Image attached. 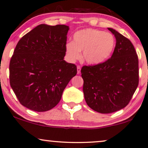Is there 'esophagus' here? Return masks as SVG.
Returning a JSON list of instances; mask_svg holds the SVG:
<instances>
[{
	"instance_id": "34e87169",
	"label": "esophagus",
	"mask_w": 148,
	"mask_h": 148,
	"mask_svg": "<svg viewBox=\"0 0 148 148\" xmlns=\"http://www.w3.org/2000/svg\"><path fill=\"white\" fill-rule=\"evenodd\" d=\"M81 67H80L79 65H78V66H77V74H79L80 73H81Z\"/></svg>"
}]
</instances>
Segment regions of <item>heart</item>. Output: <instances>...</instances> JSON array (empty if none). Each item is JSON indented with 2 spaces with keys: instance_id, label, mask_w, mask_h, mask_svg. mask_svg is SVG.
Segmentation results:
<instances>
[{
  "instance_id": "heart-1",
  "label": "heart",
  "mask_w": 148,
  "mask_h": 148,
  "mask_svg": "<svg viewBox=\"0 0 148 148\" xmlns=\"http://www.w3.org/2000/svg\"><path fill=\"white\" fill-rule=\"evenodd\" d=\"M115 47V38L112 34L88 28L77 31L73 42L65 45V50L71 62L79 60L80 52H83V58L88 64L98 65L111 56Z\"/></svg>"
}]
</instances>
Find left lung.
Returning a JSON list of instances; mask_svg holds the SVG:
<instances>
[{"label": "left lung", "instance_id": "8db88e82", "mask_svg": "<svg viewBox=\"0 0 148 148\" xmlns=\"http://www.w3.org/2000/svg\"><path fill=\"white\" fill-rule=\"evenodd\" d=\"M116 38L111 57L95 65L81 69L84 99L89 107L101 113H110L126 107L139 82L138 58L129 39L112 28Z\"/></svg>", "mask_w": 148, "mask_h": 148}]
</instances>
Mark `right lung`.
Listing matches in <instances>:
<instances>
[{"mask_svg": "<svg viewBox=\"0 0 148 148\" xmlns=\"http://www.w3.org/2000/svg\"><path fill=\"white\" fill-rule=\"evenodd\" d=\"M69 27L40 24L18 41L10 62V84L21 105L42 112L54 108L77 67L64 60Z\"/></svg>", "mask_w": 148, "mask_h": 148, "instance_id": "1", "label": "right lung"}]
</instances>
